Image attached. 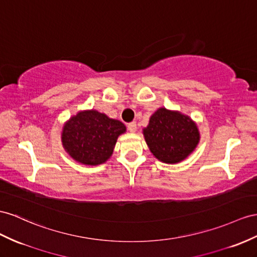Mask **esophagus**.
I'll return each instance as SVG.
<instances>
[{
  "mask_svg": "<svg viewBox=\"0 0 257 257\" xmlns=\"http://www.w3.org/2000/svg\"><path fill=\"white\" fill-rule=\"evenodd\" d=\"M128 130L130 131V133H136L137 131V123L136 122H130L128 123Z\"/></svg>",
  "mask_w": 257,
  "mask_h": 257,
  "instance_id": "1",
  "label": "esophagus"
}]
</instances>
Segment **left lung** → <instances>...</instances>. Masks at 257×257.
Masks as SVG:
<instances>
[{"mask_svg":"<svg viewBox=\"0 0 257 257\" xmlns=\"http://www.w3.org/2000/svg\"><path fill=\"white\" fill-rule=\"evenodd\" d=\"M142 131L155 159L172 165L185 161L200 142V131L192 118L165 107H160L150 117Z\"/></svg>","mask_w":257,"mask_h":257,"instance_id":"obj_1","label":"left lung"}]
</instances>
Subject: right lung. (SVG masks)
I'll return each instance as SVG.
<instances>
[{
    "instance_id": "right-lung-1",
    "label": "right lung",
    "mask_w": 257,
    "mask_h": 257,
    "mask_svg": "<svg viewBox=\"0 0 257 257\" xmlns=\"http://www.w3.org/2000/svg\"><path fill=\"white\" fill-rule=\"evenodd\" d=\"M126 126L95 109L80 110L64 123L62 144L72 160L96 166L107 162Z\"/></svg>"
}]
</instances>
